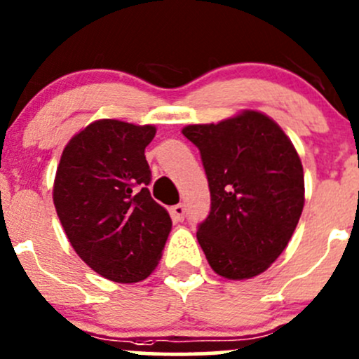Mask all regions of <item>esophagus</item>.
Masks as SVG:
<instances>
[{
  "label": "esophagus",
  "instance_id": "esophagus-1",
  "mask_svg": "<svg viewBox=\"0 0 359 359\" xmlns=\"http://www.w3.org/2000/svg\"><path fill=\"white\" fill-rule=\"evenodd\" d=\"M171 215H172V219L181 222V220L184 219V205H181V203L175 205V207L171 208Z\"/></svg>",
  "mask_w": 359,
  "mask_h": 359
}]
</instances>
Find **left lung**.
<instances>
[{
	"label": "left lung",
	"instance_id": "8db88e82",
	"mask_svg": "<svg viewBox=\"0 0 359 359\" xmlns=\"http://www.w3.org/2000/svg\"><path fill=\"white\" fill-rule=\"evenodd\" d=\"M210 188V213L196 239L217 275H261L287 248L305 203L304 168L273 118L244 110L219 123L187 126Z\"/></svg>",
	"mask_w": 359,
	"mask_h": 359
}]
</instances>
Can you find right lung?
I'll return each instance as SVG.
<instances>
[{"mask_svg":"<svg viewBox=\"0 0 359 359\" xmlns=\"http://www.w3.org/2000/svg\"><path fill=\"white\" fill-rule=\"evenodd\" d=\"M154 135V126L96 120L67 142L55 172L52 198L72 249L116 283L146 280L171 232L147 188L144 151Z\"/></svg>","mask_w":359,"mask_h":359,"instance_id":"1","label":"right lung"}]
</instances>
